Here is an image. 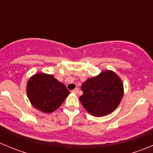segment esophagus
<instances>
[{"label":"esophagus","instance_id":"34e87169","mask_svg":"<svg viewBox=\"0 0 153 153\" xmlns=\"http://www.w3.org/2000/svg\"><path fill=\"white\" fill-rule=\"evenodd\" d=\"M78 91H79V89H78V88H75V89H73V90H72V92H74V93H75V94H78Z\"/></svg>","mask_w":153,"mask_h":153}]
</instances>
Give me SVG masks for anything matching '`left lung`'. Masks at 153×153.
<instances>
[{"label":"left lung","instance_id":"8db88e82","mask_svg":"<svg viewBox=\"0 0 153 153\" xmlns=\"http://www.w3.org/2000/svg\"><path fill=\"white\" fill-rule=\"evenodd\" d=\"M79 98L84 109L93 116L101 117L113 112L124 95V84L117 74L110 70L101 72L87 79L81 86Z\"/></svg>","mask_w":153,"mask_h":153}]
</instances>
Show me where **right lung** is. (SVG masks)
<instances>
[{"label": "right lung", "mask_w": 153, "mask_h": 153, "mask_svg": "<svg viewBox=\"0 0 153 153\" xmlns=\"http://www.w3.org/2000/svg\"><path fill=\"white\" fill-rule=\"evenodd\" d=\"M27 92L32 106L45 113L56 110L69 94L66 86L53 75L41 72L29 78Z\"/></svg>", "instance_id": "right-lung-1"}]
</instances>
